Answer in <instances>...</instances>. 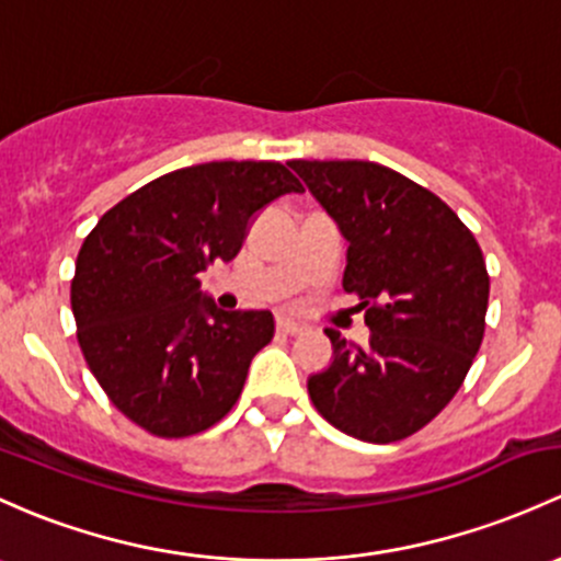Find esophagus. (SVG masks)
Here are the masks:
<instances>
[{
	"mask_svg": "<svg viewBox=\"0 0 561 561\" xmlns=\"http://www.w3.org/2000/svg\"><path fill=\"white\" fill-rule=\"evenodd\" d=\"M276 330H279V333H285V335H298V333H304V325H300V322H296V320H287V317H279V320H276Z\"/></svg>",
	"mask_w": 561,
	"mask_h": 561,
	"instance_id": "esophagus-1",
	"label": "esophagus"
}]
</instances>
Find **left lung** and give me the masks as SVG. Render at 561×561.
<instances>
[{
	"label": "left lung",
	"instance_id": "1",
	"mask_svg": "<svg viewBox=\"0 0 561 561\" xmlns=\"http://www.w3.org/2000/svg\"><path fill=\"white\" fill-rule=\"evenodd\" d=\"M346 239L344 290L368 346L328 328L333 363L309 376L314 409L341 433L392 444L462 387L483 339L489 274L479 241L427 187L374 161H290Z\"/></svg>",
	"mask_w": 561,
	"mask_h": 561
}]
</instances>
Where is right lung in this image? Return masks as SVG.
<instances>
[{"label": "right lung", "instance_id": "right-lung-1", "mask_svg": "<svg viewBox=\"0 0 561 561\" xmlns=\"http://www.w3.org/2000/svg\"><path fill=\"white\" fill-rule=\"evenodd\" d=\"M300 191L276 161L198 163L141 185L85 236L72 279L80 350L147 433L187 438L233 409L274 314L217 309L198 274L233 261L252 217Z\"/></svg>", "mask_w": 561, "mask_h": 561}]
</instances>
